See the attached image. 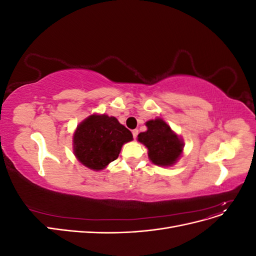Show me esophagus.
Returning a JSON list of instances; mask_svg holds the SVG:
<instances>
[{
    "label": "esophagus",
    "instance_id": "1",
    "mask_svg": "<svg viewBox=\"0 0 256 256\" xmlns=\"http://www.w3.org/2000/svg\"><path fill=\"white\" fill-rule=\"evenodd\" d=\"M138 129H134V130H132V136H134V140H136V136H138Z\"/></svg>",
    "mask_w": 256,
    "mask_h": 256
}]
</instances>
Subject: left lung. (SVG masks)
Instances as JSON below:
<instances>
[{
    "label": "left lung",
    "instance_id": "8db88e82",
    "mask_svg": "<svg viewBox=\"0 0 256 256\" xmlns=\"http://www.w3.org/2000/svg\"><path fill=\"white\" fill-rule=\"evenodd\" d=\"M147 130L138 136V141L148 150L154 164L171 166L182 156L184 142L162 118L146 122Z\"/></svg>",
    "mask_w": 256,
    "mask_h": 256
}]
</instances>
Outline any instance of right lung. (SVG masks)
I'll return each instance as SVG.
<instances>
[{
	"mask_svg": "<svg viewBox=\"0 0 256 256\" xmlns=\"http://www.w3.org/2000/svg\"><path fill=\"white\" fill-rule=\"evenodd\" d=\"M132 138L130 130L114 116L92 114L74 131V154L83 166L100 171L118 159L122 146Z\"/></svg>",
	"mask_w": 256,
	"mask_h": 256,
	"instance_id": "right-lung-1",
	"label": "right lung"
}]
</instances>
